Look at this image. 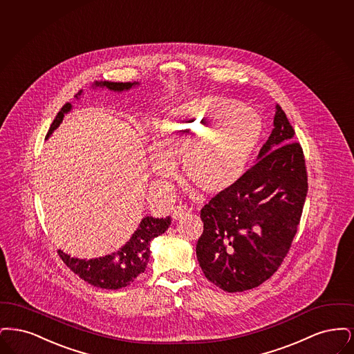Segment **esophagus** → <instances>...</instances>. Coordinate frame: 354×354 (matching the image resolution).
Returning <instances> with one entry per match:
<instances>
[{"mask_svg": "<svg viewBox=\"0 0 354 354\" xmlns=\"http://www.w3.org/2000/svg\"><path fill=\"white\" fill-rule=\"evenodd\" d=\"M186 214H187V207L185 205H181V203L174 206L173 210H171V216H173L174 221H178V219L184 218Z\"/></svg>", "mask_w": 354, "mask_h": 354, "instance_id": "esophagus-1", "label": "esophagus"}]
</instances>
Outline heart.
Segmentation results:
<instances>
[{
    "label": "heart",
    "mask_w": 354,
    "mask_h": 354,
    "mask_svg": "<svg viewBox=\"0 0 354 354\" xmlns=\"http://www.w3.org/2000/svg\"><path fill=\"white\" fill-rule=\"evenodd\" d=\"M261 116L223 96H201L170 109L156 128L151 167L160 178L181 158L185 178L202 193L216 194L242 177L261 136Z\"/></svg>",
    "instance_id": "b5f03b06"
}]
</instances>
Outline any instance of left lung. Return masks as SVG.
Listing matches in <instances>:
<instances>
[{
	"instance_id": "left-lung-1",
	"label": "left lung",
	"mask_w": 354,
	"mask_h": 354,
	"mask_svg": "<svg viewBox=\"0 0 354 354\" xmlns=\"http://www.w3.org/2000/svg\"><path fill=\"white\" fill-rule=\"evenodd\" d=\"M295 129L277 106L258 162L201 210L196 252L207 280L243 292L272 277L290 251L303 213L308 176Z\"/></svg>"
}]
</instances>
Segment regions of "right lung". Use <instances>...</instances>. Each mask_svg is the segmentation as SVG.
Instances as JSON below:
<instances>
[{"label": "right lung", "mask_w": 354, "mask_h": 354, "mask_svg": "<svg viewBox=\"0 0 354 354\" xmlns=\"http://www.w3.org/2000/svg\"><path fill=\"white\" fill-rule=\"evenodd\" d=\"M136 84H138V82H133V83L95 82L93 86L106 87L111 91L122 93L132 88ZM80 93L82 91H79L75 95L77 99ZM70 109H71V103H66L61 108V111L55 116L54 122L47 132V138L59 127V124L64 118V113L70 112ZM170 221H171L170 216L167 218L145 216L140 222L138 230L133 232L131 239L120 250L102 258L90 259V261L77 259V258H71L61 250H58V254L62 261L66 263V266L88 284L97 288H104V290H119L129 286L140 274L145 271L149 261V255H151V250H149L151 241L168 230Z\"/></svg>", "instance_id": "obj_1"}]
</instances>
